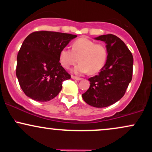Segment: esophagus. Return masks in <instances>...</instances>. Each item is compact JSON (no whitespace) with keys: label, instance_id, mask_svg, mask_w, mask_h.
Segmentation results:
<instances>
[{"label":"esophagus","instance_id":"34e87169","mask_svg":"<svg viewBox=\"0 0 152 152\" xmlns=\"http://www.w3.org/2000/svg\"><path fill=\"white\" fill-rule=\"evenodd\" d=\"M71 78H73V79H75V80H77V81H80V80H81L82 78H79V77H77V76H71Z\"/></svg>","mask_w":152,"mask_h":152}]
</instances>
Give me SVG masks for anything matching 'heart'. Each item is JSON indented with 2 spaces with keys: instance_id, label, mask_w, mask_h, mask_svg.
<instances>
[{
  "instance_id": "obj_1",
  "label": "heart",
  "mask_w": 152,
  "mask_h": 152,
  "mask_svg": "<svg viewBox=\"0 0 152 152\" xmlns=\"http://www.w3.org/2000/svg\"><path fill=\"white\" fill-rule=\"evenodd\" d=\"M107 58V50L102 44H98L86 38H80L72 44V49L64 48L59 53V61L65 69H69L79 60L74 68L76 74H95L102 69Z\"/></svg>"
}]
</instances>
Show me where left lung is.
Instances as JSON below:
<instances>
[{
  "mask_svg": "<svg viewBox=\"0 0 152 152\" xmlns=\"http://www.w3.org/2000/svg\"><path fill=\"white\" fill-rule=\"evenodd\" d=\"M94 39L106 43L107 58L99 75L88 78L89 88L82 97L88 105L103 108L124 96L132 81L134 59L126 44L115 35H102Z\"/></svg>",
  "mask_w": 152,
  "mask_h": 152,
  "instance_id": "obj_1",
  "label": "left lung"
}]
</instances>
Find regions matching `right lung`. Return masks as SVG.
<instances>
[{"label": "right lung", "instance_id": "1", "mask_svg": "<svg viewBox=\"0 0 152 152\" xmlns=\"http://www.w3.org/2000/svg\"><path fill=\"white\" fill-rule=\"evenodd\" d=\"M76 35L36 31L27 36L17 56L16 76L23 91L37 102H48L62 89L71 76L59 62L61 50Z\"/></svg>", "mask_w": 152, "mask_h": 152}]
</instances>
